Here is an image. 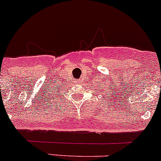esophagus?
<instances>
[{"mask_svg":"<svg viewBox=\"0 0 161 161\" xmlns=\"http://www.w3.org/2000/svg\"><path fill=\"white\" fill-rule=\"evenodd\" d=\"M77 83H81V82H80V80H77Z\"/></svg>","mask_w":161,"mask_h":161,"instance_id":"1","label":"esophagus"}]
</instances>
